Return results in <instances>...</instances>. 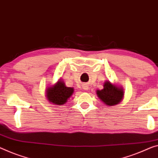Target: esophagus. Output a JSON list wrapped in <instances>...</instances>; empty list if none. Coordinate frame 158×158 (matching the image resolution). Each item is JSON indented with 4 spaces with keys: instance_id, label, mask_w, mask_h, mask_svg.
<instances>
[{
    "instance_id": "1",
    "label": "esophagus",
    "mask_w": 158,
    "mask_h": 158,
    "mask_svg": "<svg viewBox=\"0 0 158 158\" xmlns=\"http://www.w3.org/2000/svg\"><path fill=\"white\" fill-rule=\"evenodd\" d=\"M82 89H83L84 90H88L89 87H88V85H87L83 84V85H82Z\"/></svg>"
}]
</instances>
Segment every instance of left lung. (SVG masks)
I'll return each instance as SVG.
<instances>
[{"label": "left lung", "mask_w": 158, "mask_h": 158, "mask_svg": "<svg viewBox=\"0 0 158 158\" xmlns=\"http://www.w3.org/2000/svg\"><path fill=\"white\" fill-rule=\"evenodd\" d=\"M97 95L106 106H114L120 103L124 96L123 89L116 83H112L110 81L104 82L103 89L96 91Z\"/></svg>", "instance_id": "8db88e82"}]
</instances>
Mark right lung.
<instances>
[{
    "instance_id": "right-lung-1",
    "label": "right lung",
    "mask_w": 158,
    "mask_h": 158,
    "mask_svg": "<svg viewBox=\"0 0 158 158\" xmlns=\"http://www.w3.org/2000/svg\"><path fill=\"white\" fill-rule=\"evenodd\" d=\"M74 88L65 85L64 81L59 79L54 85L47 87L46 91V97L47 100L54 105L61 106L67 102L72 94Z\"/></svg>"
}]
</instances>
